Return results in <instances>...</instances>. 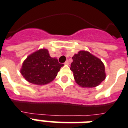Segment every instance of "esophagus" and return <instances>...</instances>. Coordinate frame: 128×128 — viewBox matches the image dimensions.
Wrapping results in <instances>:
<instances>
[{
    "instance_id": "34e87169",
    "label": "esophagus",
    "mask_w": 128,
    "mask_h": 128,
    "mask_svg": "<svg viewBox=\"0 0 128 128\" xmlns=\"http://www.w3.org/2000/svg\"><path fill=\"white\" fill-rule=\"evenodd\" d=\"M70 64V62H69V60H66L65 63V65H69Z\"/></svg>"
}]
</instances>
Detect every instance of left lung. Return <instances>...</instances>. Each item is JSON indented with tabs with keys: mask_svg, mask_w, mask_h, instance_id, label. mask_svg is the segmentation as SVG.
<instances>
[{
	"mask_svg": "<svg viewBox=\"0 0 128 128\" xmlns=\"http://www.w3.org/2000/svg\"><path fill=\"white\" fill-rule=\"evenodd\" d=\"M72 59L70 70L79 86L84 88L96 87L106 78L103 63L89 52L80 50L75 54Z\"/></svg>",
	"mask_w": 128,
	"mask_h": 128,
	"instance_id": "left-lung-1",
	"label": "left lung"
}]
</instances>
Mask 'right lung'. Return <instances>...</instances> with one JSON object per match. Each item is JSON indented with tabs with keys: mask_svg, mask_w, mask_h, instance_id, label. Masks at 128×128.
Here are the masks:
<instances>
[{
	"mask_svg": "<svg viewBox=\"0 0 128 128\" xmlns=\"http://www.w3.org/2000/svg\"><path fill=\"white\" fill-rule=\"evenodd\" d=\"M63 64L50 57L47 49H40L24 60L21 74L27 81L36 85H44L55 78Z\"/></svg>",
	"mask_w": 128,
	"mask_h": 128,
	"instance_id": "add662e5",
	"label": "right lung"
}]
</instances>
